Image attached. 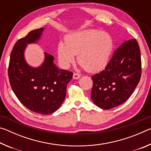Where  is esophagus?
Listing matches in <instances>:
<instances>
[{
    "label": "esophagus",
    "mask_w": 151,
    "mask_h": 151,
    "mask_svg": "<svg viewBox=\"0 0 151 151\" xmlns=\"http://www.w3.org/2000/svg\"><path fill=\"white\" fill-rule=\"evenodd\" d=\"M80 77H81L80 74H78V73H76L73 74V78L74 79H78Z\"/></svg>",
    "instance_id": "obj_1"
}]
</instances>
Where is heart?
I'll return each mask as SVG.
<instances>
[{"label":"heart","mask_w":151,"mask_h":151,"mask_svg":"<svg viewBox=\"0 0 151 151\" xmlns=\"http://www.w3.org/2000/svg\"><path fill=\"white\" fill-rule=\"evenodd\" d=\"M65 43L57 47L58 59L65 68L75 61L88 72H96L105 67L113 47L111 36L104 32L85 30L68 35Z\"/></svg>","instance_id":"obj_1"}]
</instances>
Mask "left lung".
<instances>
[{
	"instance_id": "left-lung-1",
	"label": "left lung",
	"mask_w": 151,
	"mask_h": 151,
	"mask_svg": "<svg viewBox=\"0 0 151 151\" xmlns=\"http://www.w3.org/2000/svg\"><path fill=\"white\" fill-rule=\"evenodd\" d=\"M140 76L139 46L135 39L127 40L114 51L104 70L92 76V100L103 109L119 106L131 96Z\"/></svg>"
}]
</instances>
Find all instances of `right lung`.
Returning <instances> with one entry per match:
<instances>
[{
    "mask_svg": "<svg viewBox=\"0 0 151 151\" xmlns=\"http://www.w3.org/2000/svg\"><path fill=\"white\" fill-rule=\"evenodd\" d=\"M44 30L41 28L32 30L15 43L8 74L11 88L20 103L33 112L49 114L63 104L73 73L59 69L53 63L54 57L47 52L39 67H32L27 63L24 50L27 45L37 43Z\"/></svg>",
    "mask_w": 151,
    "mask_h": 151,
    "instance_id": "obj_1",
    "label": "right lung"
}]
</instances>
